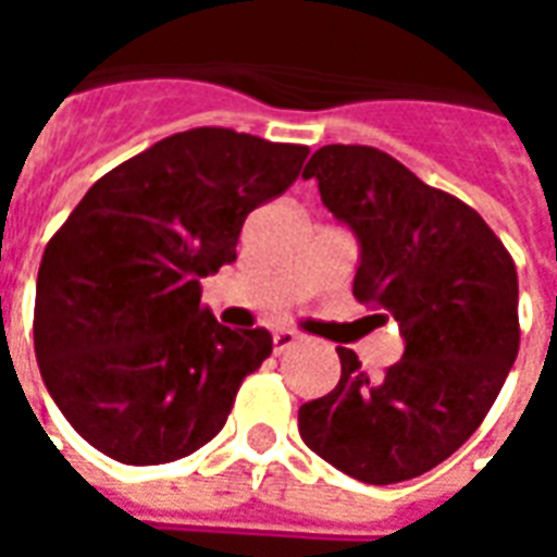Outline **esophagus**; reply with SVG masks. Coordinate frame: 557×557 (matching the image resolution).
Wrapping results in <instances>:
<instances>
[{"mask_svg": "<svg viewBox=\"0 0 557 557\" xmlns=\"http://www.w3.org/2000/svg\"><path fill=\"white\" fill-rule=\"evenodd\" d=\"M274 351H289V349H295V346H298V343H301V337H298V334H295V331H274Z\"/></svg>", "mask_w": 557, "mask_h": 557, "instance_id": "obj_1", "label": "esophagus"}]
</instances>
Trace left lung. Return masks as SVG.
<instances>
[{"instance_id":"1","label":"left lung","mask_w":557,"mask_h":557,"mask_svg":"<svg viewBox=\"0 0 557 557\" xmlns=\"http://www.w3.org/2000/svg\"><path fill=\"white\" fill-rule=\"evenodd\" d=\"M304 178L358 238L355 298L397 319L406 351L373 379L337 349V387L298 409L301 438L363 483L418 478L471 438L513 367V259L474 208L379 148L322 146Z\"/></svg>"}]
</instances>
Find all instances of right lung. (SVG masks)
<instances>
[{"mask_svg": "<svg viewBox=\"0 0 557 557\" xmlns=\"http://www.w3.org/2000/svg\"><path fill=\"white\" fill-rule=\"evenodd\" d=\"M307 151L230 127L184 131L98 178L50 238L35 358L91 447L160 466L223 430L271 334L220 325L199 307V280L235 262L247 214L289 190Z\"/></svg>", "mask_w": 557, "mask_h": 557, "instance_id": "obj_1", "label": "right lung"}]
</instances>
